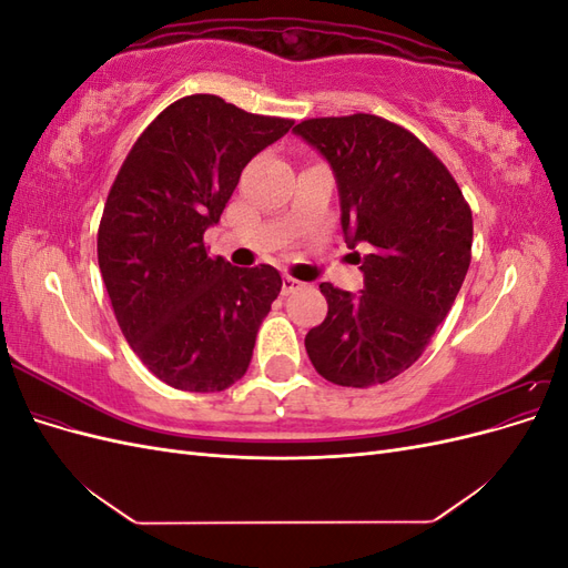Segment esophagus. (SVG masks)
Masks as SVG:
<instances>
[{
  "instance_id": "obj_1",
  "label": "esophagus",
  "mask_w": 568,
  "mask_h": 568,
  "mask_svg": "<svg viewBox=\"0 0 568 568\" xmlns=\"http://www.w3.org/2000/svg\"><path fill=\"white\" fill-rule=\"evenodd\" d=\"M284 294H294V291H298V288H303V282H298V280H294V277H284Z\"/></svg>"
}]
</instances>
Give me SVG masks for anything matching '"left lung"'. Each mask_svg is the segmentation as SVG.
I'll use <instances>...</instances> for the list:
<instances>
[{
    "label": "left lung",
    "mask_w": 568,
    "mask_h": 568,
    "mask_svg": "<svg viewBox=\"0 0 568 568\" xmlns=\"http://www.w3.org/2000/svg\"><path fill=\"white\" fill-rule=\"evenodd\" d=\"M294 132L334 168L351 248H369L363 294L320 284L329 311L305 351L326 382L386 384L417 363L450 313L471 263V209L436 153L386 118H311Z\"/></svg>",
    "instance_id": "obj_1"
}]
</instances>
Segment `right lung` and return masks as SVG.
Returning a JSON list of instances; mask_svg holds the SVG:
<instances>
[{"instance_id":"right-lung-1","label":"right lung","mask_w":568,"mask_h":568,"mask_svg":"<svg viewBox=\"0 0 568 568\" xmlns=\"http://www.w3.org/2000/svg\"><path fill=\"white\" fill-rule=\"evenodd\" d=\"M294 125L215 94L182 97L151 120L120 165L97 255L120 332L151 374L178 390H225L246 374L282 277L234 267L203 234L242 170Z\"/></svg>"}]
</instances>
